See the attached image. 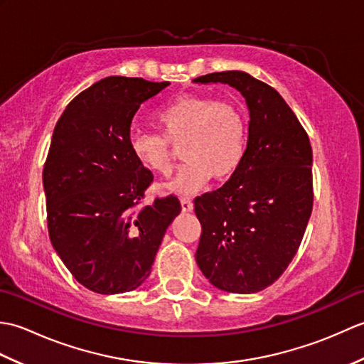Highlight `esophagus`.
I'll return each instance as SVG.
<instances>
[{"label": "esophagus", "mask_w": 364, "mask_h": 364, "mask_svg": "<svg viewBox=\"0 0 364 364\" xmlns=\"http://www.w3.org/2000/svg\"><path fill=\"white\" fill-rule=\"evenodd\" d=\"M192 208H194V203H192V200L183 197L181 198V210L184 213H189V211H192Z\"/></svg>", "instance_id": "esophagus-1"}]
</instances>
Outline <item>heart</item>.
Masks as SVG:
<instances>
[{
  "mask_svg": "<svg viewBox=\"0 0 364 364\" xmlns=\"http://www.w3.org/2000/svg\"><path fill=\"white\" fill-rule=\"evenodd\" d=\"M161 133L129 139L134 159L153 175L172 172L175 149L184 164L167 184L175 194H194L208 178L228 180L241 167L247 149V120L241 107L206 94L181 95L156 114Z\"/></svg>",
  "mask_w": 364,
  "mask_h": 364,
  "instance_id": "b5f03b06",
  "label": "heart"
}]
</instances>
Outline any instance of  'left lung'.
<instances>
[{
  "instance_id": "8db88e82",
  "label": "left lung",
  "mask_w": 364,
  "mask_h": 364,
  "mask_svg": "<svg viewBox=\"0 0 364 364\" xmlns=\"http://www.w3.org/2000/svg\"><path fill=\"white\" fill-rule=\"evenodd\" d=\"M245 97L249 141L237 172L194 200L202 225L197 264L215 288L252 294L277 282L304 239L313 210L310 137L288 103L245 72L198 76Z\"/></svg>"
}]
</instances>
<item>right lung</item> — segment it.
Masks as SVG:
<instances>
[{"label": "right lung", "instance_id": "1", "mask_svg": "<svg viewBox=\"0 0 364 364\" xmlns=\"http://www.w3.org/2000/svg\"><path fill=\"white\" fill-rule=\"evenodd\" d=\"M168 82L109 76L67 105L43 166L46 223L70 274L98 294L141 286L167 227L181 211L173 196L142 205L153 173L129 150V127Z\"/></svg>", "mask_w": 364, "mask_h": 364}]
</instances>
